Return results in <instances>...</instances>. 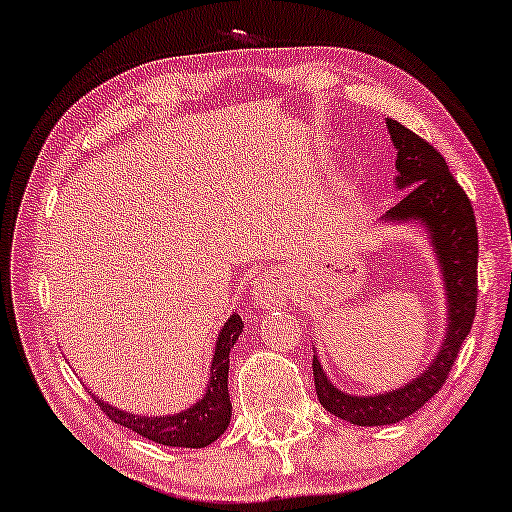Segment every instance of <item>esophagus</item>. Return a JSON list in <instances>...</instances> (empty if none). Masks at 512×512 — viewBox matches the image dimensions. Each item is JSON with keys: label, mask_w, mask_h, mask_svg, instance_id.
<instances>
[{"label": "esophagus", "mask_w": 512, "mask_h": 512, "mask_svg": "<svg viewBox=\"0 0 512 512\" xmlns=\"http://www.w3.org/2000/svg\"><path fill=\"white\" fill-rule=\"evenodd\" d=\"M253 296L259 308H266V310L278 308L287 296V280L282 278V273L266 271L255 280Z\"/></svg>", "instance_id": "1"}]
</instances>
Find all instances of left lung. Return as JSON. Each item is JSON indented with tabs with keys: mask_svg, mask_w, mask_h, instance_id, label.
<instances>
[{
	"mask_svg": "<svg viewBox=\"0 0 512 512\" xmlns=\"http://www.w3.org/2000/svg\"><path fill=\"white\" fill-rule=\"evenodd\" d=\"M395 147V188L407 190L388 209L384 223H418L425 227L444 276L448 324L437 356L416 379L379 395H349L331 384L319 358L312 356L317 398L326 411L354 425H393L414 414L446 384L476 317L478 301V230L471 202L453 179L444 156L395 119H386Z\"/></svg>",
	"mask_w": 512,
	"mask_h": 512,
	"instance_id": "left-lung-1",
	"label": "left lung"
}]
</instances>
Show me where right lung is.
Masks as SVG:
<instances>
[{"mask_svg": "<svg viewBox=\"0 0 512 512\" xmlns=\"http://www.w3.org/2000/svg\"><path fill=\"white\" fill-rule=\"evenodd\" d=\"M243 331L241 317L230 315L218 333L216 352L211 361V377L204 398L193 407L172 416H137L131 411L117 409L103 400L96 402L103 414L117 425H124L149 441L174 448H204L216 441L227 430L232 418V402L227 393V372H230V349Z\"/></svg>", "mask_w": 512, "mask_h": 512, "instance_id": "add662e5", "label": "right lung"}]
</instances>
